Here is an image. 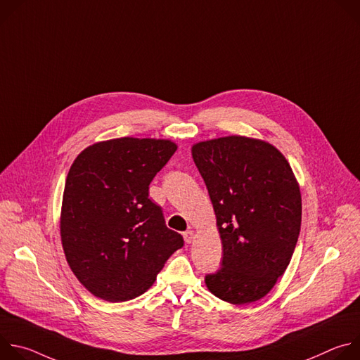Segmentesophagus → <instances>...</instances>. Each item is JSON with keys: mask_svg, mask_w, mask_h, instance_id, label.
Listing matches in <instances>:
<instances>
[{"mask_svg": "<svg viewBox=\"0 0 360 360\" xmlns=\"http://www.w3.org/2000/svg\"><path fill=\"white\" fill-rule=\"evenodd\" d=\"M182 235H184V239H185L186 243H191V242H192V239H193V231L188 229V231H185Z\"/></svg>", "mask_w": 360, "mask_h": 360, "instance_id": "esophagus-1", "label": "esophagus"}]
</instances>
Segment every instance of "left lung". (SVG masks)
<instances>
[{"mask_svg":"<svg viewBox=\"0 0 360 360\" xmlns=\"http://www.w3.org/2000/svg\"><path fill=\"white\" fill-rule=\"evenodd\" d=\"M221 233L224 258L205 276L219 299H262L286 271L302 221L299 185L282 153L268 142L226 136L192 146Z\"/></svg>","mask_w":360,"mask_h":360,"instance_id":"left-lung-1","label":"left lung"}]
</instances>
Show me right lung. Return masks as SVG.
Here are the masks:
<instances>
[{"label":"right lung","mask_w":360,"mask_h":360,"mask_svg":"<svg viewBox=\"0 0 360 360\" xmlns=\"http://www.w3.org/2000/svg\"><path fill=\"white\" fill-rule=\"evenodd\" d=\"M176 145L118 138L84 149L64 188L61 240L67 262L95 296L125 302L150 288L184 238L167 228L149 184Z\"/></svg>","instance_id":"add662e5"}]
</instances>
